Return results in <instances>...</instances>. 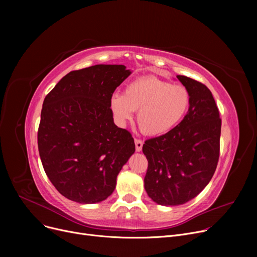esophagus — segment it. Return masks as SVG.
<instances>
[{
    "mask_svg": "<svg viewBox=\"0 0 257 257\" xmlns=\"http://www.w3.org/2000/svg\"><path fill=\"white\" fill-rule=\"evenodd\" d=\"M143 145H144V143H143V141H141V140H136V149H137V152H141L142 151V149H143Z\"/></svg>",
    "mask_w": 257,
    "mask_h": 257,
    "instance_id": "1",
    "label": "esophagus"
}]
</instances>
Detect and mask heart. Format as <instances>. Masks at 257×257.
<instances>
[{
  "label": "heart",
  "instance_id": "1",
  "mask_svg": "<svg viewBox=\"0 0 257 257\" xmlns=\"http://www.w3.org/2000/svg\"><path fill=\"white\" fill-rule=\"evenodd\" d=\"M191 105V93L181 84H172L155 76L131 81L124 93L110 98V109L119 123H125L138 110L137 121L147 136H163L176 127Z\"/></svg>",
  "mask_w": 257,
  "mask_h": 257
}]
</instances>
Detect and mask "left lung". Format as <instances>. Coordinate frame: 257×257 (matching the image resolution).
<instances>
[{
    "instance_id": "8db88e82",
    "label": "left lung",
    "mask_w": 257,
    "mask_h": 257,
    "mask_svg": "<svg viewBox=\"0 0 257 257\" xmlns=\"http://www.w3.org/2000/svg\"><path fill=\"white\" fill-rule=\"evenodd\" d=\"M177 78L191 93L187 113L171 131L143 146L148 160L145 190L166 206L184 204L203 191L220 156L222 119L211 91L192 78Z\"/></svg>"
}]
</instances>
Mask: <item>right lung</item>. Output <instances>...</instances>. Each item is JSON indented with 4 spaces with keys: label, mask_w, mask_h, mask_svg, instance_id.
I'll list each match as a JSON object with an SVG mask.
<instances>
[{
    "label": "right lung",
    "mask_w": 257,
    "mask_h": 257,
    "mask_svg": "<svg viewBox=\"0 0 257 257\" xmlns=\"http://www.w3.org/2000/svg\"><path fill=\"white\" fill-rule=\"evenodd\" d=\"M131 74L121 64H97L65 75L44 100L39 156L52 184L78 203L109 197L136 151L131 133L113 123L110 98Z\"/></svg>",
    "instance_id": "right-lung-1"
}]
</instances>
